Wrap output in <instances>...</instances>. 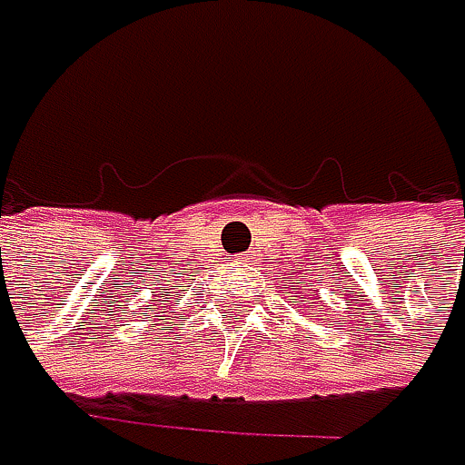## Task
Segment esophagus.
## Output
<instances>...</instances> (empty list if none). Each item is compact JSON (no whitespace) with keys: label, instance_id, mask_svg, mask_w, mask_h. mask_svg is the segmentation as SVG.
Returning <instances> with one entry per match:
<instances>
[{"label":"esophagus","instance_id":"1","mask_svg":"<svg viewBox=\"0 0 465 465\" xmlns=\"http://www.w3.org/2000/svg\"><path fill=\"white\" fill-rule=\"evenodd\" d=\"M243 262H252V260H249V257H246V260H243Z\"/></svg>","mask_w":465,"mask_h":465}]
</instances>
